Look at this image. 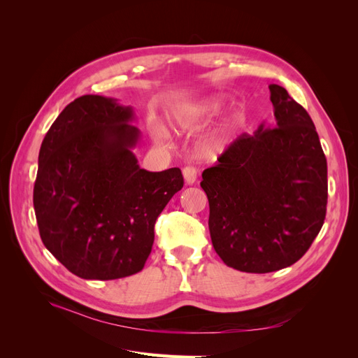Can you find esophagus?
Instances as JSON below:
<instances>
[{"mask_svg":"<svg viewBox=\"0 0 358 358\" xmlns=\"http://www.w3.org/2000/svg\"><path fill=\"white\" fill-rule=\"evenodd\" d=\"M182 173H183V179H185L187 185H192V183H196V180H197V169L196 167L187 166L182 170Z\"/></svg>","mask_w":358,"mask_h":358,"instance_id":"34e87169","label":"esophagus"}]
</instances>
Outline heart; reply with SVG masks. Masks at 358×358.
<instances>
[{"instance_id": "obj_1", "label": "heart", "mask_w": 358, "mask_h": 358, "mask_svg": "<svg viewBox=\"0 0 358 358\" xmlns=\"http://www.w3.org/2000/svg\"><path fill=\"white\" fill-rule=\"evenodd\" d=\"M227 106V99L222 95H209L204 99L191 101L180 106L175 115V127L179 133L192 134L204 127L212 124L218 117ZM233 125L227 127L221 134L210 140L208 146L209 154H218L229 145L231 137Z\"/></svg>"}]
</instances>
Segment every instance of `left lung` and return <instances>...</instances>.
<instances>
[{"instance_id":"1","label":"left lung","mask_w":358,"mask_h":358,"mask_svg":"<svg viewBox=\"0 0 358 358\" xmlns=\"http://www.w3.org/2000/svg\"><path fill=\"white\" fill-rule=\"evenodd\" d=\"M275 124L242 134L203 171L212 245L248 273L294 264L318 236L327 210V159L310 116L270 85Z\"/></svg>"}]
</instances>
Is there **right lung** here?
Instances as JSON below:
<instances>
[{"label": "right lung", "instance_id": "right-lung-1", "mask_svg": "<svg viewBox=\"0 0 358 358\" xmlns=\"http://www.w3.org/2000/svg\"><path fill=\"white\" fill-rule=\"evenodd\" d=\"M134 110L82 95L43 138L34 183L40 237L82 279L110 280L143 268L158 215L183 187L180 169H140Z\"/></svg>", "mask_w": 358, "mask_h": 358}]
</instances>
